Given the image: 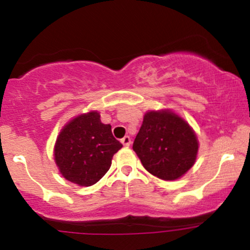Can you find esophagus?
<instances>
[{"label":"esophagus","instance_id":"1","mask_svg":"<svg viewBox=\"0 0 250 250\" xmlns=\"http://www.w3.org/2000/svg\"><path fill=\"white\" fill-rule=\"evenodd\" d=\"M121 143L123 146H125V147H129V146H130V143H131V139L129 136H125L121 140Z\"/></svg>","mask_w":250,"mask_h":250}]
</instances>
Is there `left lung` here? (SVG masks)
I'll use <instances>...</instances> for the list:
<instances>
[{
    "label": "left lung",
    "mask_w": 250,
    "mask_h": 250,
    "mask_svg": "<svg viewBox=\"0 0 250 250\" xmlns=\"http://www.w3.org/2000/svg\"><path fill=\"white\" fill-rule=\"evenodd\" d=\"M133 149L149 173L173 181L194 166L199 141L182 117L170 110H153L143 117Z\"/></svg>",
    "instance_id": "1"
}]
</instances>
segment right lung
I'll return each instance as SVG.
<instances>
[{
    "label": "right lung",
    "instance_id": "right-lung-1",
    "mask_svg": "<svg viewBox=\"0 0 250 250\" xmlns=\"http://www.w3.org/2000/svg\"><path fill=\"white\" fill-rule=\"evenodd\" d=\"M122 145L111 134V125H103L97 111L76 116L57 136L54 156L65 180L89 187L104 176L114 154Z\"/></svg>",
    "mask_w": 250,
    "mask_h": 250
}]
</instances>
